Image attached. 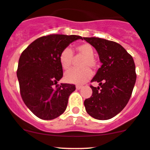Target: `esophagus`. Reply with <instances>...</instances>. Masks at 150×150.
I'll return each mask as SVG.
<instances>
[{"label": "esophagus", "mask_w": 150, "mask_h": 150, "mask_svg": "<svg viewBox=\"0 0 150 150\" xmlns=\"http://www.w3.org/2000/svg\"><path fill=\"white\" fill-rule=\"evenodd\" d=\"M81 88H82V86H78V85L76 86V89L79 90V89H81Z\"/></svg>", "instance_id": "1"}]
</instances>
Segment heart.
I'll use <instances>...</instances> for the list:
<instances>
[{"mask_svg":"<svg viewBox=\"0 0 150 150\" xmlns=\"http://www.w3.org/2000/svg\"><path fill=\"white\" fill-rule=\"evenodd\" d=\"M77 54L84 56L81 63L83 67L79 69H72L65 74V80L67 82L75 84H83L86 82L92 76V71L88 67L96 68L98 65L97 60L94 56V49L88 43H82L75 46ZM73 53L69 47H65L59 55V62L62 68L65 70L69 69L73 62Z\"/></svg>","mask_w":150,"mask_h":150,"instance_id":"1","label":"heart"}]
</instances>
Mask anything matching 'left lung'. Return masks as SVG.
Segmentation results:
<instances>
[{
	"label": "left lung",
	"mask_w": 150,
	"mask_h": 150,
	"mask_svg": "<svg viewBox=\"0 0 150 150\" xmlns=\"http://www.w3.org/2000/svg\"><path fill=\"white\" fill-rule=\"evenodd\" d=\"M97 51L103 64L90 86L92 94L84 101L86 112L96 120H107L122 110L128 103L136 80L133 57L118 43L97 38L83 37Z\"/></svg>",
	"instance_id": "1"
}]
</instances>
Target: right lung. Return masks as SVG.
Returning <instances> with one entry per match:
<instances>
[{"instance_id":"right-lung-1","label":"right lung","mask_w":150,"mask_h":150,"mask_svg":"<svg viewBox=\"0 0 150 150\" xmlns=\"http://www.w3.org/2000/svg\"><path fill=\"white\" fill-rule=\"evenodd\" d=\"M80 39L83 38L76 35L42 36L30 43L20 56L17 70L20 95L30 111L42 120H53L66 110L75 86L58 84L63 77L59 55Z\"/></svg>"}]
</instances>
